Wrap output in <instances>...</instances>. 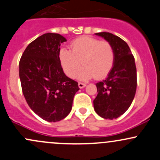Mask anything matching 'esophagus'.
I'll return each mask as SVG.
<instances>
[{
    "label": "esophagus",
    "mask_w": 160,
    "mask_h": 160,
    "mask_svg": "<svg viewBox=\"0 0 160 160\" xmlns=\"http://www.w3.org/2000/svg\"><path fill=\"white\" fill-rule=\"evenodd\" d=\"M78 86L80 89H82V88H83V87H86V84L83 83H78Z\"/></svg>",
    "instance_id": "34e87169"
}]
</instances>
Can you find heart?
<instances>
[{"instance_id":"obj_1","label":"heart","mask_w":160,"mask_h":160,"mask_svg":"<svg viewBox=\"0 0 160 160\" xmlns=\"http://www.w3.org/2000/svg\"><path fill=\"white\" fill-rule=\"evenodd\" d=\"M71 50L61 48L58 58L63 71L69 77H73L80 68L77 78L87 80L95 77L100 79L111 70L115 60L112 45L107 41H100L90 37H82L72 41Z\"/></svg>"}]
</instances>
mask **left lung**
Returning a JSON list of instances; mask_svg holds the SVG:
<instances>
[{
	"instance_id": "left-lung-1",
	"label": "left lung",
	"mask_w": 160,
	"mask_h": 160,
	"mask_svg": "<svg viewBox=\"0 0 160 160\" xmlns=\"http://www.w3.org/2000/svg\"><path fill=\"white\" fill-rule=\"evenodd\" d=\"M95 34L112 45L115 60L107 78L96 83L98 94L93 100V108L102 118L113 120L128 110L135 97V60L128 44L120 38L108 32Z\"/></svg>"
}]
</instances>
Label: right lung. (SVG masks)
<instances>
[{
	"label": "right lung",
	"mask_w": 160,
	"mask_h": 160,
	"mask_svg": "<svg viewBox=\"0 0 160 160\" xmlns=\"http://www.w3.org/2000/svg\"><path fill=\"white\" fill-rule=\"evenodd\" d=\"M67 39L47 33L32 41L19 63L22 91L31 109L43 120L58 122L68 115L78 83L63 73L58 58L60 44Z\"/></svg>",
	"instance_id": "1"
}]
</instances>
